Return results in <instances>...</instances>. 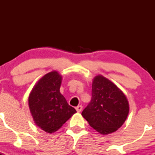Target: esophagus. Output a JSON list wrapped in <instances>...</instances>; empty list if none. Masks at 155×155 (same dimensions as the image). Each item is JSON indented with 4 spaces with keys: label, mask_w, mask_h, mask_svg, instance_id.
I'll use <instances>...</instances> for the list:
<instances>
[{
    "label": "esophagus",
    "mask_w": 155,
    "mask_h": 155,
    "mask_svg": "<svg viewBox=\"0 0 155 155\" xmlns=\"http://www.w3.org/2000/svg\"><path fill=\"white\" fill-rule=\"evenodd\" d=\"M76 111H77V112H80L82 109V106H78V107L76 108Z\"/></svg>",
    "instance_id": "1"
}]
</instances>
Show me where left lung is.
Returning <instances> with one entry per match:
<instances>
[{"instance_id":"obj_1","label":"left lung","mask_w":155,"mask_h":155,"mask_svg":"<svg viewBox=\"0 0 155 155\" xmlns=\"http://www.w3.org/2000/svg\"><path fill=\"white\" fill-rule=\"evenodd\" d=\"M129 113L126 96L113 82L101 75L92 82L91 100L82 112L95 130L107 135L121 127Z\"/></svg>"}]
</instances>
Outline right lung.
<instances>
[{
  "label": "right lung",
  "mask_w": 155,
  "mask_h": 155,
  "mask_svg": "<svg viewBox=\"0 0 155 155\" xmlns=\"http://www.w3.org/2000/svg\"><path fill=\"white\" fill-rule=\"evenodd\" d=\"M62 76L57 71L45 75L33 87L28 106L35 124L45 132L52 134L76 113L60 93Z\"/></svg>",
  "instance_id": "1"
}]
</instances>
